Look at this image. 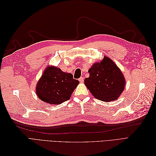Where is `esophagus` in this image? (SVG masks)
Returning <instances> with one entry per match:
<instances>
[{
	"label": "esophagus",
	"mask_w": 156,
	"mask_h": 156,
	"mask_svg": "<svg viewBox=\"0 0 156 156\" xmlns=\"http://www.w3.org/2000/svg\"><path fill=\"white\" fill-rule=\"evenodd\" d=\"M79 81H80V82H83L84 81V77H80L79 79Z\"/></svg>",
	"instance_id": "esophagus-1"
}]
</instances>
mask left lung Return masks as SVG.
Returning <instances> with one entry per match:
<instances>
[{
  "label": "left lung",
  "instance_id": "1",
  "mask_svg": "<svg viewBox=\"0 0 156 156\" xmlns=\"http://www.w3.org/2000/svg\"><path fill=\"white\" fill-rule=\"evenodd\" d=\"M89 77L84 79L85 84L94 96L103 101L116 100L123 92L126 81L121 70L107 56L89 69Z\"/></svg>",
  "mask_w": 156,
  "mask_h": 156
}]
</instances>
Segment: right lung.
Segmentation results:
<instances>
[{"label":"right lung","instance_id":"1","mask_svg":"<svg viewBox=\"0 0 156 156\" xmlns=\"http://www.w3.org/2000/svg\"><path fill=\"white\" fill-rule=\"evenodd\" d=\"M79 81L72 73L55 66L47 67L37 83L36 92L40 100L51 105H59L69 100Z\"/></svg>","mask_w":156,"mask_h":156}]
</instances>
